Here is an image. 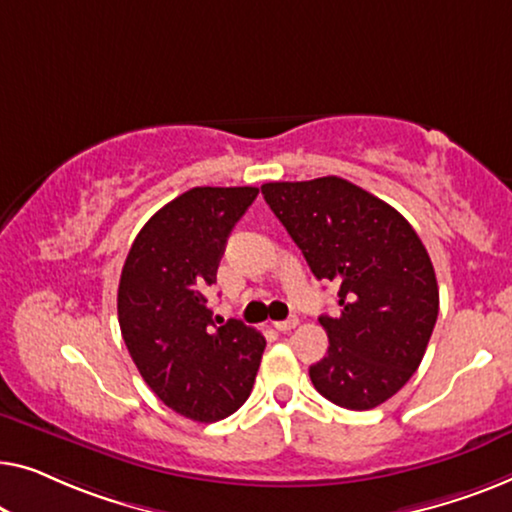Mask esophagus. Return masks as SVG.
Instances as JSON below:
<instances>
[{"mask_svg": "<svg viewBox=\"0 0 512 512\" xmlns=\"http://www.w3.org/2000/svg\"><path fill=\"white\" fill-rule=\"evenodd\" d=\"M273 325V329H278V331H290V329H294L299 325V320L297 318H287V320H278V322H271Z\"/></svg>", "mask_w": 512, "mask_h": 512, "instance_id": "obj_1", "label": "esophagus"}]
</instances>
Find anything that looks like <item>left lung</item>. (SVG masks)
<instances>
[{"label":"left lung","mask_w":512,"mask_h":512,"mask_svg":"<svg viewBox=\"0 0 512 512\" xmlns=\"http://www.w3.org/2000/svg\"><path fill=\"white\" fill-rule=\"evenodd\" d=\"M262 194L313 276L338 287V313L320 315L329 350L308 371L315 390L341 408L380 406L417 371L436 325L427 248L399 211L338 176Z\"/></svg>","instance_id":"obj_1"}]
</instances>
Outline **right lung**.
<instances>
[{"label":"right lung","mask_w":512,"mask_h":512,"mask_svg":"<svg viewBox=\"0 0 512 512\" xmlns=\"http://www.w3.org/2000/svg\"><path fill=\"white\" fill-rule=\"evenodd\" d=\"M257 187H192L162 206L129 248L118 287L122 338L146 385L171 410L218 422L253 390L264 336L215 325L206 287Z\"/></svg>","instance_id":"obj_1"}]
</instances>
